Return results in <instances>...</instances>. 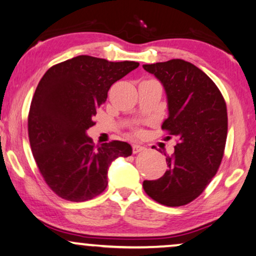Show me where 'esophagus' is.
<instances>
[{
	"mask_svg": "<svg viewBox=\"0 0 256 256\" xmlns=\"http://www.w3.org/2000/svg\"><path fill=\"white\" fill-rule=\"evenodd\" d=\"M145 146H143V145H139V144H134L132 145V150H134V154H138V152H142L145 150Z\"/></svg>",
	"mask_w": 256,
	"mask_h": 256,
	"instance_id": "34e87169",
	"label": "esophagus"
}]
</instances>
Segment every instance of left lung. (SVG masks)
Masks as SVG:
<instances>
[{
	"mask_svg": "<svg viewBox=\"0 0 256 256\" xmlns=\"http://www.w3.org/2000/svg\"><path fill=\"white\" fill-rule=\"evenodd\" d=\"M160 80L168 102L162 128L178 139L166 154L168 170L157 180H144L145 192L160 204L180 206L198 197L221 164L227 140V106L210 78L182 59L143 64Z\"/></svg>",
	"mask_w": 256,
	"mask_h": 256,
	"instance_id": "8db88e82",
	"label": "left lung"
}]
</instances>
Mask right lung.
<instances>
[{
    "instance_id": "1",
    "label": "right lung",
    "mask_w": 256,
    "mask_h": 256,
    "mask_svg": "<svg viewBox=\"0 0 256 256\" xmlns=\"http://www.w3.org/2000/svg\"><path fill=\"white\" fill-rule=\"evenodd\" d=\"M138 66L79 56L42 76L29 110V142L38 170L58 196L72 202L98 196L108 186L112 162L132 154L126 142L94 146L86 132L110 87Z\"/></svg>"
}]
</instances>
